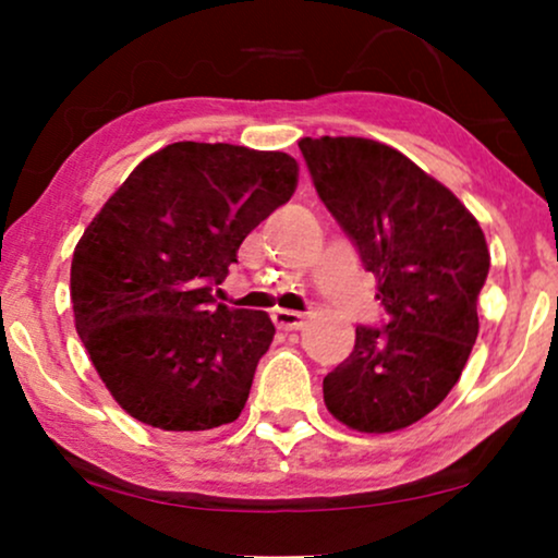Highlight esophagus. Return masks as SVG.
Returning <instances> with one entry per match:
<instances>
[{
  "label": "esophagus",
  "instance_id": "34e87169",
  "mask_svg": "<svg viewBox=\"0 0 558 558\" xmlns=\"http://www.w3.org/2000/svg\"><path fill=\"white\" fill-rule=\"evenodd\" d=\"M271 319H274V325L279 327V330H302V327H304V315H302V312L274 310L271 312Z\"/></svg>",
  "mask_w": 558,
  "mask_h": 558
}]
</instances>
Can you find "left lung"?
Masks as SVG:
<instances>
[{"instance_id": "1", "label": "left lung", "mask_w": 558, "mask_h": 558, "mask_svg": "<svg viewBox=\"0 0 558 558\" xmlns=\"http://www.w3.org/2000/svg\"><path fill=\"white\" fill-rule=\"evenodd\" d=\"M300 149L388 315L355 327L353 353L323 380L325 407L355 432L407 429L447 399L475 345L485 233L452 190L388 144L304 136Z\"/></svg>"}]
</instances>
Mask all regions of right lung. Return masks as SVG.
I'll return each mask as SVG.
<instances>
[{
    "label": "right lung",
    "instance_id": "right-lung-1",
    "mask_svg": "<svg viewBox=\"0 0 558 558\" xmlns=\"http://www.w3.org/2000/svg\"><path fill=\"white\" fill-rule=\"evenodd\" d=\"M284 151L174 142L104 203L71 264L75 330L113 401L162 432H208L246 407L274 325L216 302L254 228L292 197Z\"/></svg>",
    "mask_w": 558,
    "mask_h": 558
}]
</instances>
